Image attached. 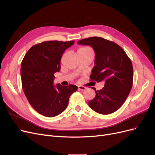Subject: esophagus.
<instances>
[{"label": "esophagus", "mask_w": 155, "mask_h": 155, "mask_svg": "<svg viewBox=\"0 0 155 155\" xmlns=\"http://www.w3.org/2000/svg\"><path fill=\"white\" fill-rule=\"evenodd\" d=\"M86 88H86L85 87H83V86H81V85H79V86H78V89H79V91H85Z\"/></svg>", "instance_id": "1"}]
</instances>
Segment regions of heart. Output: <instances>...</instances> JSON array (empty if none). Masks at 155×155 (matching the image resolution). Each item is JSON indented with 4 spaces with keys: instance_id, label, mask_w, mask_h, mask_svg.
<instances>
[{
    "instance_id": "heart-1",
    "label": "heart",
    "mask_w": 155,
    "mask_h": 155,
    "mask_svg": "<svg viewBox=\"0 0 155 155\" xmlns=\"http://www.w3.org/2000/svg\"><path fill=\"white\" fill-rule=\"evenodd\" d=\"M92 51V48L88 47V46H83L78 50V52H83V51Z\"/></svg>"
}]
</instances>
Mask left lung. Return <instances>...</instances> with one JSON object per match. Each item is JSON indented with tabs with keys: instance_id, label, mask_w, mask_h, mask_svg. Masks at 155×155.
<instances>
[{
	"instance_id": "left-lung-1",
	"label": "left lung",
	"mask_w": 155,
	"mask_h": 155,
	"mask_svg": "<svg viewBox=\"0 0 155 155\" xmlns=\"http://www.w3.org/2000/svg\"><path fill=\"white\" fill-rule=\"evenodd\" d=\"M78 44L92 46L95 51V66L91 81H105V86L96 91V96L88 101L92 110L101 114L112 113L122 106L133 87V67L124 49L114 42L100 37H91Z\"/></svg>"
}]
</instances>
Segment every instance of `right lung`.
<instances>
[{
    "mask_svg": "<svg viewBox=\"0 0 155 155\" xmlns=\"http://www.w3.org/2000/svg\"><path fill=\"white\" fill-rule=\"evenodd\" d=\"M74 41H44L32 46L21 63L22 87L30 105L41 115L54 117L63 112L69 97L78 90L74 85H54L65 50Z\"/></svg>",
    "mask_w": 155,
    "mask_h": 155,
    "instance_id": "obj_1",
    "label": "right lung"
}]
</instances>
